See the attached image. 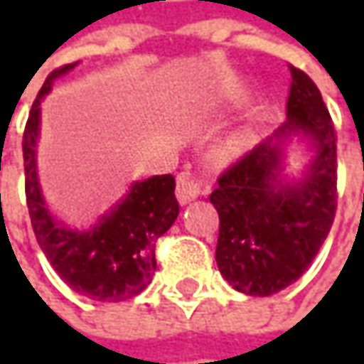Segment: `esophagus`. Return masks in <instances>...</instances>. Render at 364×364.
Here are the masks:
<instances>
[{"mask_svg": "<svg viewBox=\"0 0 364 364\" xmlns=\"http://www.w3.org/2000/svg\"><path fill=\"white\" fill-rule=\"evenodd\" d=\"M204 192H208V184H206L204 180L196 178V176L190 174V172H182V174H178L176 196H178L180 204L192 203L194 198H198V196L204 194Z\"/></svg>", "mask_w": 364, "mask_h": 364, "instance_id": "esophagus-1", "label": "esophagus"}]
</instances>
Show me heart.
Wrapping results in <instances>:
<instances>
[{"label": "heart", "instance_id": "obj_1", "mask_svg": "<svg viewBox=\"0 0 364 364\" xmlns=\"http://www.w3.org/2000/svg\"><path fill=\"white\" fill-rule=\"evenodd\" d=\"M241 144H243V141H241V139H239V141H237V146H241Z\"/></svg>", "mask_w": 364, "mask_h": 364}]
</instances>
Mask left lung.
Segmentation results:
<instances>
[{
    "label": "left lung",
    "mask_w": 364,
    "mask_h": 364,
    "mask_svg": "<svg viewBox=\"0 0 364 364\" xmlns=\"http://www.w3.org/2000/svg\"><path fill=\"white\" fill-rule=\"evenodd\" d=\"M287 121L218 176L217 265L247 296L294 284L318 255L336 215V129L314 80L289 64ZM304 134L315 158L304 178H279L283 144Z\"/></svg>",
    "instance_id": "8db88e82"
}]
</instances>
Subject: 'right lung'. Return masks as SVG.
Returning <instances> with one entry per match:
<instances>
[{
    "instance_id": "add662e5",
    "label": "right lung",
    "mask_w": 364,
    "mask_h": 364,
    "mask_svg": "<svg viewBox=\"0 0 364 364\" xmlns=\"http://www.w3.org/2000/svg\"><path fill=\"white\" fill-rule=\"evenodd\" d=\"M75 64L52 70L30 109L23 129L26 203L36 241L44 255L75 291L97 301H123L141 294L156 272V243L180 213L172 174L135 182L129 194L113 206L91 231H70L54 220L42 198L36 174V139L40 132V101L54 78Z\"/></svg>"
}]
</instances>
